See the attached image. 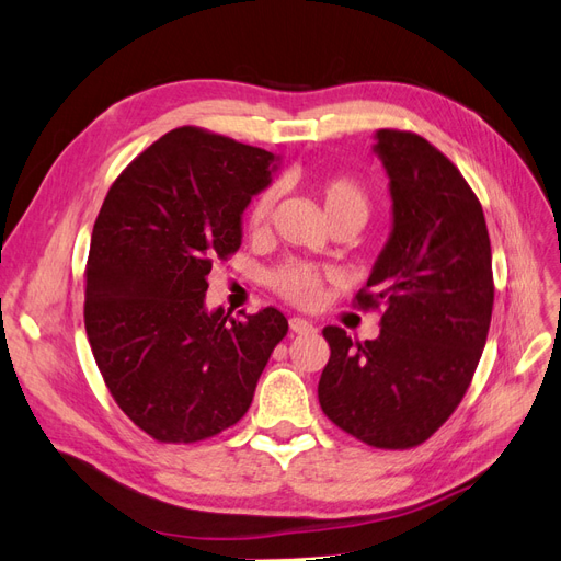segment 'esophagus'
I'll return each instance as SVG.
<instances>
[{
  "label": "esophagus",
  "instance_id": "obj_1",
  "mask_svg": "<svg viewBox=\"0 0 561 561\" xmlns=\"http://www.w3.org/2000/svg\"><path fill=\"white\" fill-rule=\"evenodd\" d=\"M290 330L297 332V334H307V332H313V322L307 320V318H290Z\"/></svg>",
  "mask_w": 561,
  "mask_h": 561
}]
</instances>
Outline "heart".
<instances>
[{"label":"heart","instance_id":"1","mask_svg":"<svg viewBox=\"0 0 561 561\" xmlns=\"http://www.w3.org/2000/svg\"><path fill=\"white\" fill-rule=\"evenodd\" d=\"M318 198L322 203L330 225H355L363 227L371 213V201L365 186L351 178H332L318 186ZM276 192L264 190L254 198L248 225L252 231H262L274 210ZM271 285L276 293L295 304H313L320 290V271L307 262H287L271 274Z\"/></svg>","mask_w":561,"mask_h":561}]
</instances>
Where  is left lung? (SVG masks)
Here are the masks:
<instances>
[{
	"label": "left lung",
	"mask_w": 561,
	"mask_h": 561,
	"mask_svg": "<svg viewBox=\"0 0 561 561\" xmlns=\"http://www.w3.org/2000/svg\"><path fill=\"white\" fill-rule=\"evenodd\" d=\"M390 233L360 307L383 304L377 339L325 328L318 400L332 423L381 449L428 439L466 396L494 307L484 213L456 165L421 135L377 130Z\"/></svg>",
	"instance_id": "obj_1"
}]
</instances>
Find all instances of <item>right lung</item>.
I'll use <instances>...</instances> for the list:
<instances>
[{"instance_id":"obj_1","label":"right lung","mask_w":561,"mask_h":561,"mask_svg":"<svg viewBox=\"0 0 561 561\" xmlns=\"http://www.w3.org/2000/svg\"><path fill=\"white\" fill-rule=\"evenodd\" d=\"M280 159L194 126L165 133L116 178L91 236L83 322L112 398L159 443L233 426L271 351L278 309L208 311V274L243 241V213Z\"/></svg>"}]
</instances>
